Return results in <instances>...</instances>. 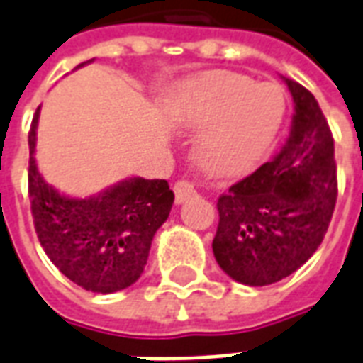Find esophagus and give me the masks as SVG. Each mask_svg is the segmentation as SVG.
<instances>
[{
	"label": "esophagus",
	"mask_w": 363,
	"mask_h": 363,
	"mask_svg": "<svg viewBox=\"0 0 363 363\" xmlns=\"http://www.w3.org/2000/svg\"><path fill=\"white\" fill-rule=\"evenodd\" d=\"M173 192H175L177 203H184V201L190 200L192 196H196V188H194V184H190L188 181H177L175 186H173Z\"/></svg>",
	"instance_id": "esophagus-1"
}]
</instances>
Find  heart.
I'll use <instances>...</instances> for the list:
<instances>
[{
	"mask_svg": "<svg viewBox=\"0 0 363 363\" xmlns=\"http://www.w3.org/2000/svg\"><path fill=\"white\" fill-rule=\"evenodd\" d=\"M286 91L257 83L240 72H207L182 83L171 116L201 133L196 154L209 173L236 177L249 171L270 148L286 118Z\"/></svg>",
	"mask_w": 363,
	"mask_h": 363,
	"instance_id": "b5f03b06",
	"label": "heart"
}]
</instances>
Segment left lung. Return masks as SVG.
Segmentation results:
<instances>
[{
  "instance_id": "left-lung-1",
  "label": "left lung",
  "mask_w": 363,
  "mask_h": 363,
  "mask_svg": "<svg viewBox=\"0 0 363 363\" xmlns=\"http://www.w3.org/2000/svg\"><path fill=\"white\" fill-rule=\"evenodd\" d=\"M295 102L291 131L276 156L217 201L213 253L232 280L270 286L320 247L337 201L333 137L311 91L284 77Z\"/></svg>"
}]
</instances>
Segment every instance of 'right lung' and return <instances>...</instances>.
<instances>
[{
  "mask_svg": "<svg viewBox=\"0 0 363 363\" xmlns=\"http://www.w3.org/2000/svg\"><path fill=\"white\" fill-rule=\"evenodd\" d=\"M82 62L77 68L89 65ZM40 108L28 133V192L41 247L68 280L93 293H116L145 272L152 240L167 220L175 194L163 179L131 177L89 198L47 184L35 163Z\"/></svg>",
  "mask_w": 363,
  "mask_h": 363,
  "instance_id": "add662e5",
  "label": "right lung"
}]
</instances>
